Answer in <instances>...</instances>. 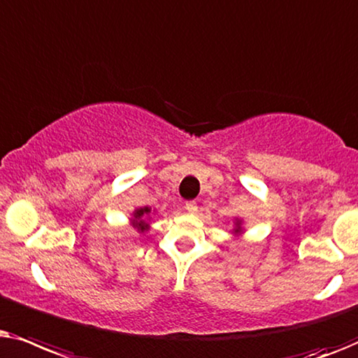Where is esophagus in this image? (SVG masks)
Segmentation results:
<instances>
[{
    "label": "esophagus",
    "mask_w": 358,
    "mask_h": 358,
    "mask_svg": "<svg viewBox=\"0 0 358 358\" xmlns=\"http://www.w3.org/2000/svg\"><path fill=\"white\" fill-rule=\"evenodd\" d=\"M185 208H187V211L192 213V214L198 211V206H196V203H194V201H188L187 206H185Z\"/></svg>",
    "instance_id": "esophagus-1"
}]
</instances>
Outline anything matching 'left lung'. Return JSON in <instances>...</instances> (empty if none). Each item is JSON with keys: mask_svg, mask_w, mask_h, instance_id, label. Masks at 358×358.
Wrapping results in <instances>:
<instances>
[{"mask_svg": "<svg viewBox=\"0 0 358 358\" xmlns=\"http://www.w3.org/2000/svg\"><path fill=\"white\" fill-rule=\"evenodd\" d=\"M234 232L237 236L239 234H242V232H244V229H242V219H239V217H236V227H234Z\"/></svg>", "mask_w": 358, "mask_h": 358, "instance_id": "8db88e82", "label": "left lung"}]
</instances>
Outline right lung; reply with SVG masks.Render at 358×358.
<instances>
[{
  "instance_id": "right-lung-1",
  "label": "right lung",
  "mask_w": 358,
  "mask_h": 358,
  "mask_svg": "<svg viewBox=\"0 0 358 358\" xmlns=\"http://www.w3.org/2000/svg\"><path fill=\"white\" fill-rule=\"evenodd\" d=\"M150 213L152 208L144 206V208H137L134 213H132V219H131V226L137 229V232H145L149 231V219H150Z\"/></svg>"
}]
</instances>
